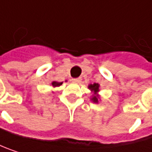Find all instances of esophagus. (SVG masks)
<instances>
[{
  "instance_id": "esophagus-1",
  "label": "esophagus",
  "mask_w": 152,
  "mask_h": 152,
  "mask_svg": "<svg viewBox=\"0 0 152 152\" xmlns=\"http://www.w3.org/2000/svg\"><path fill=\"white\" fill-rule=\"evenodd\" d=\"M72 80L73 82H75V83H79V82H80L81 79H80V78H74V79H72Z\"/></svg>"
}]
</instances>
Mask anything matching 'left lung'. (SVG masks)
<instances>
[{
  "label": "left lung",
  "mask_w": 152,
  "mask_h": 152,
  "mask_svg": "<svg viewBox=\"0 0 152 152\" xmlns=\"http://www.w3.org/2000/svg\"><path fill=\"white\" fill-rule=\"evenodd\" d=\"M88 88L91 89V90H93V91H95V92H98V91H99V85H98L97 83L90 84V85L88 86ZM92 100H93L94 103H97V102H98V99H97L96 96H94V97L92 98Z\"/></svg>",
  "instance_id": "obj_1"
}]
</instances>
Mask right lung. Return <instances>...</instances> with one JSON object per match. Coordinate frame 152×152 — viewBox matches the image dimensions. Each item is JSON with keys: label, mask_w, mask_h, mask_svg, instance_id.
<instances>
[{"label": "right lung", "mask_w": 152, "mask_h": 152, "mask_svg": "<svg viewBox=\"0 0 152 152\" xmlns=\"http://www.w3.org/2000/svg\"><path fill=\"white\" fill-rule=\"evenodd\" d=\"M62 83H63V82H56V81H53V82H52V86H53V87H58V86L62 85Z\"/></svg>", "instance_id": "obj_1"}]
</instances>
